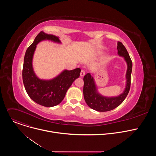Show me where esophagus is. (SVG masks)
Listing matches in <instances>:
<instances>
[{"instance_id":"1","label":"esophagus","mask_w":156,"mask_h":156,"mask_svg":"<svg viewBox=\"0 0 156 156\" xmlns=\"http://www.w3.org/2000/svg\"><path fill=\"white\" fill-rule=\"evenodd\" d=\"M84 75H85V72L84 71V70H81V72H80V76H84Z\"/></svg>"}]
</instances>
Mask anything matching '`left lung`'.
<instances>
[{
    "label": "left lung",
    "mask_w": 156,
    "mask_h": 156,
    "mask_svg": "<svg viewBox=\"0 0 156 156\" xmlns=\"http://www.w3.org/2000/svg\"><path fill=\"white\" fill-rule=\"evenodd\" d=\"M117 54L124 58L127 65L126 72V85L123 92L117 96L107 97L101 94L94 79V77L88 73L83 78V96L87 105L98 112H107L112 110L119 106L127 96L131 84V74L132 72V62L125 47L120 42L117 44Z\"/></svg>",
    "instance_id": "1"
}]
</instances>
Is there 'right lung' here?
Returning <instances> with one entry per match:
<instances>
[{"label": "right lung", "mask_w": 156, "mask_h": 156, "mask_svg": "<svg viewBox=\"0 0 156 156\" xmlns=\"http://www.w3.org/2000/svg\"><path fill=\"white\" fill-rule=\"evenodd\" d=\"M46 40L61 44L58 36L44 31L40 32L26 51L22 76L25 88L30 98L39 105L49 107L55 106L63 101L73 82L79 78L81 69L77 68L72 70H64L51 80L38 78L33 67V55L37 44Z\"/></svg>", "instance_id": "add662e5"}]
</instances>
